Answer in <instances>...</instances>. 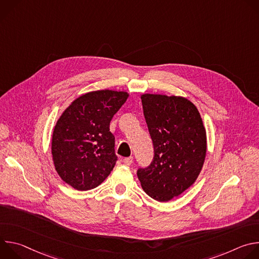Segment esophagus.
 Wrapping results in <instances>:
<instances>
[{
    "label": "esophagus",
    "instance_id": "34e87169",
    "mask_svg": "<svg viewBox=\"0 0 259 259\" xmlns=\"http://www.w3.org/2000/svg\"><path fill=\"white\" fill-rule=\"evenodd\" d=\"M132 162H133V158L132 157H128V158H125L124 159V163L126 164V165H131L132 164Z\"/></svg>",
    "mask_w": 259,
    "mask_h": 259
}]
</instances>
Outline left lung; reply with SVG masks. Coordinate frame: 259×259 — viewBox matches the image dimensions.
<instances>
[{
	"mask_svg": "<svg viewBox=\"0 0 259 259\" xmlns=\"http://www.w3.org/2000/svg\"><path fill=\"white\" fill-rule=\"evenodd\" d=\"M141 102L155 156L137 176L147 195L167 202L198 178L207 152L206 130L198 108L187 98L142 94Z\"/></svg>",
	"mask_w": 259,
	"mask_h": 259,
	"instance_id": "8db88e82",
	"label": "left lung"
}]
</instances>
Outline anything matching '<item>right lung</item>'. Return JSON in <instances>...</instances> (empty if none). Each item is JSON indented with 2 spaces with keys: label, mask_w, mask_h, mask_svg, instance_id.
<instances>
[{
  "label": "right lung",
  "mask_w": 259,
  "mask_h": 259,
  "mask_svg": "<svg viewBox=\"0 0 259 259\" xmlns=\"http://www.w3.org/2000/svg\"><path fill=\"white\" fill-rule=\"evenodd\" d=\"M124 91L98 90L73 100L58 119L52 135V157L60 178L78 191L98 187L114 169V115L126 102Z\"/></svg>",
  "instance_id": "obj_1"
}]
</instances>
